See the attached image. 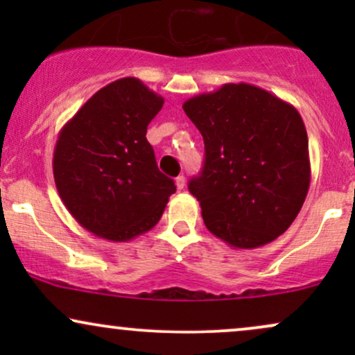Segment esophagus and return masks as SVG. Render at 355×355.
Segmentation results:
<instances>
[{"label":"esophagus","mask_w":355,"mask_h":355,"mask_svg":"<svg viewBox=\"0 0 355 355\" xmlns=\"http://www.w3.org/2000/svg\"><path fill=\"white\" fill-rule=\"evenodd\" d=\"M175 183H177V189L182 190L183 187H185V177H183V175H178V177L175 178Z\"/></svg>","instance_id":"obj_1"}]
</instances>
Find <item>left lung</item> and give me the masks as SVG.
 I'll list each match as a JSON object with an SVG mask.
<instances>
[{
  "instance_id": "8db88e82",
  "label": "left lung",
  "mask_w": 355,
  "mask_h": 355,
  "mask_svg": "<svg viewBox=\"0 0 355 355\" xmlns=\"http://www.w3.org/2000/svg\"><path fill=\"white\" fill-rule=\"evenodd\" d=\"M205 162L189 183L205 227L235 248H257L292 225L311 185L302 116L248 83H227L183 103Z\"/></svg>"
}]
</instances>
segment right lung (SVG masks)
<instances>
[{
    "mask_svg": "<svg viewBox=\"0 0 355 355\" xmlns=\"http://www.w3.org/2000/svg\"><path fill=\"white\" fill-rule=\"evenodd\" d=\"M162 107L160 95L128 76L98 89L61 128L53 153L56 189L96 237L126 242L153 229L177 190L146 140Z\"/></svg>",
    "mask_w": 355,
    "mask_h": 355,
    "instance_id": "add662e5",
    "label": "right lung"
}]
</instances>
